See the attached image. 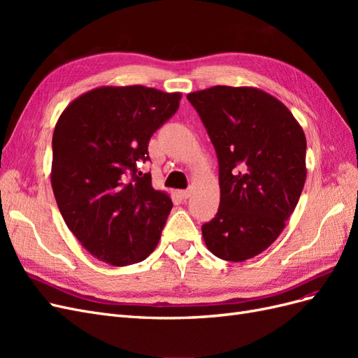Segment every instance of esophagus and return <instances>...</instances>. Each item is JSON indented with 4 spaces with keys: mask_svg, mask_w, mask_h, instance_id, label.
Listing matches in <instances>:
<instances>
[{
    "mask_svg": "<svg viewBox=\"0 0 358 358\" xmlns=\"http://www.w3.org/2000/svg\"><path fill=\"white\" fill-rule=\"evenodd\" d=\"M179 196H180L183 200L189 199V197H191V189H182V191H179Z\"/></svg>",
    "mask_w": 358,
    "mask_h": 358,
    "instance_id": "34e87169",
    "label": "esophagus"
}]
</instances>
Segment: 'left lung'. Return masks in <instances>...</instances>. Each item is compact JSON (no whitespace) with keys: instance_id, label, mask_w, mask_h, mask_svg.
<instances>
[{"instance_id":"8db88e82","label":"left lung","mask_w":358,"mask_h":358,"mask_svg":"<svg viewBox=\"0 0 358 358\" xmlns=\"http://www.w3.org/2000/svg\"><path fill=\"white\" fill-rule=\"evenodd\" d=\"M215 148L221 200L201 225L209 251L245 262L272 245L306 180V137L287 107L257 88L213 86L187 95Z\"/></svg>"}]
</instances>
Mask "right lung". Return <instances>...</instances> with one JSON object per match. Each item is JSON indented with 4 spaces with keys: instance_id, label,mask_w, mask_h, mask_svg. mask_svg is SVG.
I'll return each instance as SVG.
<instances>
[{
    "instance_id": "1",
    "label": "right lung",
    "mask_w": 358,
    "mask_h": 358,
    "mask_svg": "<svg viewBox=\"0 0 358 358\" xmlns=\"http://www.w3.org/2000/svg\"><path fill=\"white\" fill-rule=\"evenodd\" d=\"M179 92L103 86L76 99L52 138V188L82 246L100 262L128 266L154 251L173 203L152 188L148 145L179 109Z\"/></svg>"
}]
</instances>
